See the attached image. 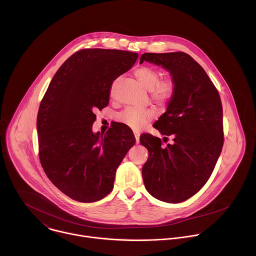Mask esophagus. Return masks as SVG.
Returning a JSON list of instances; mask_svg holds the SVG:
<instances>
[{
    "label": "esophagus",
    "mask_w": 256,
    "mask_h": 256,
    "mask_svg": "<svg viewBox=\"0 0 256 256\" xmlns=\"http://www.w3.org/2000/svg\"><path fill=\"white\" fill-rule=\"evenodd\" d=\"M134 138H136V142L138 144L140 142V134L136 130H134Z\"/></svg>",
    "instance_id": "esophagus-1"
}]
</instances>
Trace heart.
Instances as JSON below:
<instances>
[{
  "instance_id": "1",
  "label": "heart",
  "mask_w": 256,
  "mask_h": 256,
  "mask_svg": "<svg viewBox=\"0 0 256 256\" xmlns=\"http://www.w3.org/2000/svg\"><path fill=\"white\" fill-rule=\"evenodd\" d=\"M140 84L151 91L152 98L160 103H166L174 94L175 84L172 79L160 80V72L151 66H142L134 72ZM155 116L151 107H128L118 114V120L134 130H138L149 122Z\"/></svg>"
}]
</instances>
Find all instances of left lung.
<instances>
[{
    "instance_id": "8db88e82",
    "label": "left lung",
    "mask_w": 256,
    "mask_h": 256,
    "mask_svg": "<svg viewBox=\"0 0 256 256\" xmlns=\"http://www.w3.org/2000/svg\"><path fill=\"white\" fill-rule=\"evenodd\" d=\"M148 62L166 70L175 84L166 112L154 126L173 144L144 134L140 144L149 158L142 169L144 184L155 198L181 202L196 194L210 178L222 152L223 107L204 70L188 54H142ZM166 138V136H165Z\"/></svg>"
}]
</instances>
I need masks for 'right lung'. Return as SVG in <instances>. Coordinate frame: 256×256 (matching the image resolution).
Returning a JSON list of instances; mask_svg holds the SVG:
<instances>
[{"label": "right lung", "mask_w": 256, "mask_h": 256, "mask_svg": "<svg viewBox=\"0 0 256 256\" xmlns=\"http://www.w3.org/2000/svg\"><path fill=\"white\" fill-rule=\"evenodd\" d=\"M138 54L88 48L58 70L40 103L36 126L40 158L52 184L68 198L93 202L114 188L116 172L134 136L124 124L93 132L94 112L108 105L114 81Z\"/></svg>", "instance_id": "right-lung-1"}]
</instances>
